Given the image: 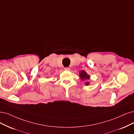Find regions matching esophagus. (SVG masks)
<instances>
[{
  "instance_id": "1",
  "label": "esophagus",
  "mask_w": 134,
  "mask_h": 134,
  "mask_svg": "<svg viewBox=\"0 0 134 134\" xmlns=\"http://www.w3.org/2000/svg\"><path fill=\"white\" fill-rule=\"evenodd\" d=\"M64 70H65V71H70V68H69V67H65V68H64Z\"/></svg>"
}]
</instances>
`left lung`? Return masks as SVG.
<instances>
[{
    "instance_id": "1",
    "label": "left lung",
    "mask_w": 134,
    "mask_h": 134,
    "mask_svg": "<svg viewBox=\"0 0 134 134\" xmlns=\"http://www.w3.org/2000/svg\"><path fill=\"white\" fill-rule=\"evenodd\" d=\"M79 73H80V77L81 80L83 81H86L85 83V85L86 86L90 85V82L88 81V80H90L91 76L89 75L88 74H87L85 71H84L83 70L80 71Z\"/></svg>"
}]
</instances>
